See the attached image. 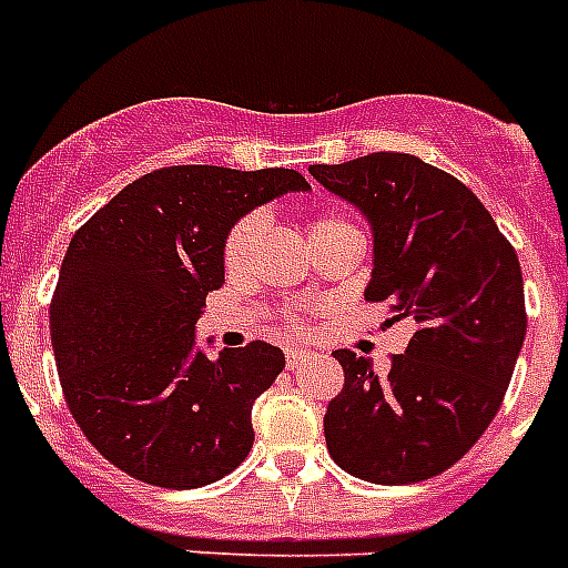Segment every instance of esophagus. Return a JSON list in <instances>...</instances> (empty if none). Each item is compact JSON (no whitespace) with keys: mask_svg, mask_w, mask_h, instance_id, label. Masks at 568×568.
<instances>
[{"mask_svg":"<svg viewBox=\"0 0 568 568\" xmlns=\"http://www.w3.org/2000/svg\"><path fill=\"white\" fill-rule=\"evenodd\" d=\"M308 358H312V353H306V349H288L285 364H288V371H297V367H303Z\"/></svg>","mask_w":568,"mask_h":568,"instance_id":"34e87169","label":"esophagus"}]
</instances>
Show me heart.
<instances>
[{
	"label": "heart",
	"mask_w": 568,
	"mask_h": 568,
	"mask_svg": "<svg viewBox=\"0 0 568 568\" xmlns=\"http://www.w3.org/2000/svg\"><path fill=\"white\" fill-rule=\"evenodd\" d=\"M347 227L344 221L335 219V215H324V219H315L308 224V242L317 239L321 233H329V230ZM262 239H265V219L262 215H247L236 224V227L230 230L227 244H224V265L233 274H242L253 265L256 260V253L262 247Z\"/></svg>",
	"instance_id": "b5f03b06"
}]
</instances>
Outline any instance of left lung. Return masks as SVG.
I'll return each instance as SVG.
<instances>
[{
    "label": "left lung",
    "mask_w": 568,
    "mask_h": 568,
    "mask_svg": "<svg viewBox=\"0 0 568 568\" xmlns=\"http://www.w3.org/2000/svg\"><path fill=\"white\" fill-rule=\"evenodd\" d=\"M308 174L373 233L367 300H388L414 335L385 376L335 349L344 388L326 449L371 484L426 481L464 458L499 412L525 341L523 268L484 204L414 154L379 151Z\"/></svg>",
    "instance_id": "8db88e82"
}]
</instances>
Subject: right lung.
Listing matches in <instances>:
<instances>
[{
    "instance_id": "right-lung-1",
    "label": "right lung",
    "mask_w": 568,
    "mask_h": 568,
    "mask_svg": "<svg viewBox=\"0 0 568 568\" xmlns=\"http://www.w3.org/2000/svg\"><path fill=\"white\" fill-rule=\"evenodd\" d=\"M308 189L294 169L172 165L128 183L72 236L52 349L69 412L113 467L192 490L247 458L253 403L283 373V349L253 341L210 358L195 324L224 283L230 230Z\"/></svg>"
}]
</instances>
